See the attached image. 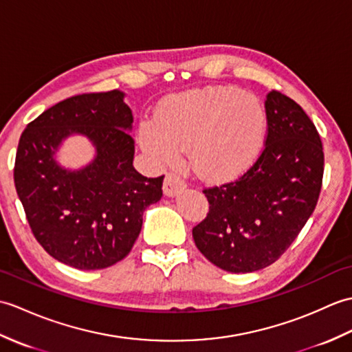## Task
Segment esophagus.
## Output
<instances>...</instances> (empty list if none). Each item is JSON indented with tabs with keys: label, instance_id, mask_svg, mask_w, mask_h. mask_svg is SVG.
Masks as SVG:
<instances>
[{
	"label": "esophagus",
	"instance_id": "34e87169",
	"mask_svg": "<svg viewBox=\"0 0 352 352\" xmlns=\"http://www.w3.org/2000/svg\"><path fill=\"white\" fill-rule=\"evenodd\" d=\"M164 194L167 197H175L177 194H181L185 190V182L181 176H177L175 173H168L164 179V185H162Z\"/></svg>",
	"mask_w": 352,
	"mask_h": 352
}]
</instances>
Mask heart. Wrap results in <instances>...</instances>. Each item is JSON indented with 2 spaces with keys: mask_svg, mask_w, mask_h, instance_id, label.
I'll use <instances>...</instances> for the list:
<instances>
[{
  "mask_svg": "<svg viewBox=\"0 0 352 352\" xmlns=\"http://www.w3.org/2000/svg\"><path fill=\"white\" fill-rule=\"evenodd\" d=\"M267 129L268 116L259 98L232 85H208L164 100L155 120L140 126V143L161 167L175 166L188 147L192 170L223 182L253 166Z\"/></svg>",
  "mask_w": 352,
  "mask_h": 352,
  "instance_id": "heart-1",
  "label": "heart"
}]
</instances>
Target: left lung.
I'll list each match as a JSON object with an SVG mask.
<instances>
[{
  "instance_id": "obj_1",
  "label": "left lung",
  "mask_w": 352,
  "mask_h": 352,
  "mask_svg": "<svg viewBox=\"0 0 352 352\" xmlns=\"http://www.w3.org/2000/svg\"><path fill=\"white\" fill-rule=\"evenodd\" d=\"M262 155L238 181L203 190L205 220L192 229L200 253L229 272L267 268L282 256L314 214L321 192V137L302 108L272 90Z\"/></svg>"
}]
</instances>
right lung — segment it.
<instances>
[{
	"label": "right lung",
	"mask_w": 352,
	"mask_h": 352,
	"mask_svg": "<svg viewBox=\"0 0 352 352\" xmlns=\"http://www.w3.org/2000/svg\"><path fill=\"white\" fill-rule=\"evenodd\" d=\"M124 93H87L61 100L22 132L14 186L33 235L54 259L76 270H102L126 256L147 206L162 197L160 177L132 166L134 137ZM82 135L96 158L78 170L61 168L56 152Z\"/></svg>",
	"instance_id": "right-lung-1"
}]
</instances>
